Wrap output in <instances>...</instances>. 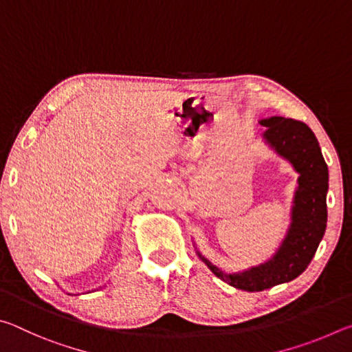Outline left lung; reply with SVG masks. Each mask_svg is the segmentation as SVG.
I'll use <instances>...</instances> for the list:
<instances>
[{
	"mask_svg": "<svg viewBox=\"0 0 352 352\" xmlns=\"http://www.w3.org/2000/svg\"><path fill=\"white\" fill-rule=\"evenodd\" d=\"M259 124L267 127L262 135L265 144L279 157L287 160L300 175L287 234L269 261L236 273L219 269L197 250L199 258L214 275L245 292H261L300 276L311 264L324 236L327 222L326 195L329 174L312 130L305 122L283 116L261 119Z\"/></svg>",
	"mask_w": 352,
	"mask_h": 352,
	"instance_id": "1",
	"label": "left lung"
}]
</instances>
